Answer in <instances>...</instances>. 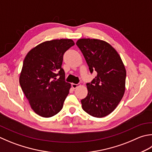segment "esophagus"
I'll return each instance as SVG.
<instances>
[{
    "label": "esophagus",
    "instance_id": "esophagus-1",
    "mask_svg": "<svg viewBox=\"0 0 152 152\" xmlns=\"http://www.w3.org/2000/svg\"><path fill=\"white\" fill-rule=\"evenodd\" d=\"M80 84H72V87L74 88V89H76L78 87V86H80Z\"/></svg>",
    "mask_w": 152,
    "mask_h": 152
}]
</instances>
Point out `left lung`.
<instances>
[{
    "mask_svg": "<svg viewBox=\"0 0 152 152\" xmlns=\"http://www.w3.org/2000/svg\"><path fill=\"white\" fill-rule=\"evenodd\" d=\"M81 50L91 74L96 78L86 84L88 95L81 100L84 111L94 117H103L114 111L125 90L126 70L121 56L111 45L95 39H80Z\"/></svg>",
    "mask_w": 152,
    "mask_h": 152,
    "instance_id": "obj_1",
    "label": "left lung"
}]
</instances>
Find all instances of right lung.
I'll return each instance as SVG.
<instances>
[{
  "mask_svg": "<svg viewBox=\"0 0 152 152\" xmlns=\"http://www.w3.org/2000/svg\"><path fill=\"white\" fill-rule=\"evenodd\" d=\"M74 45L72 39L48 41L26 56L20 84L32 109L41 117H53L62 109L70 84L65 81L62 64L65 52Z\"/></svg>",
  "mask_w": 152,
  "mask_h": 152,
  "instance_id": "1",
  "label": "right lung"
}]
</instances>
